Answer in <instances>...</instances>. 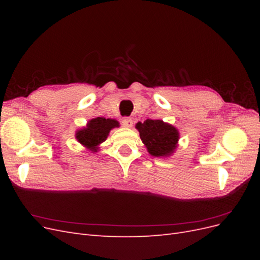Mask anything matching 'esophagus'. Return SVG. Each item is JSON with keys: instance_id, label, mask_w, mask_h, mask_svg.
<instances>
[{"instance_id": "1", "label": "esophagus", "mask_w": 260, "mask_h": 260, "mask_svg": "<svg viewBox=\"0 0 260 260\" xmlns=\"http://www.w3.org/2000/svg\"><path fill=\"white\" fill-rule=\"evenodd\" d=\"M121 123H122L123 127H125V128H131L132 124H133V120L129 117H124L122 121H121Z\"/></svg>"}]
</instances>
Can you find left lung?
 Returning <instances> with one entry per match:
<instances>
[{
	"mask_svg": "<svg viewBox=\"0 0 260 260\" xmlns=\"http://www.w3.org/2000/svg\"><path fill=\"white\" fill-rule=\"evenodd\" d=\"M136 129L146 146L148 154L154 157H169L176 152L180 139L179 130L161 119H146L138 122Z\"/></svg>",
	"mask_w": 260,
	"mask_h": 260,
	"instance_id": "8db88e82",
	"label": "left lung"
}]
</instances>
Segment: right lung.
<instances>
[{
	"label": "right lung",
	"instance_id": "right-lung-1",
	"mask_svg": "<svg viewBox=\"0 0 260 260\" xmlns=\"http://www.w3.org/2000/svg\"><path fill=\"white\" fill-rule=\"evenodd\" d=\"M119 127V122L112 118L98 117L86 122V125L76 131V139L84 148L95 153L107 139L109 132Z\"/></svg>",
	"mask_w": 260,
	"mask_h": 260
}]
</instances>
